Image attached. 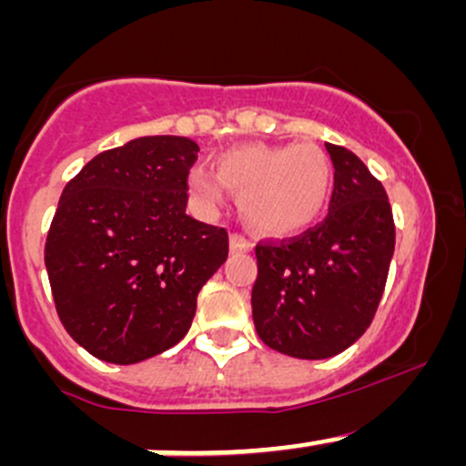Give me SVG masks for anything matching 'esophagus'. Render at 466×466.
I'll use <instances>...</instances> for the list:
<instances>
[{
    "mask_svg": "<svg viewBox=\"0 0 466 466\" xmlns=\"http://www.w3.org/2000/svg\"><path fill=\"white\" fill-rule=\"evenodd\" d=\"M229 243H232V250H238V252H248L252 250V241L248 237H243V234L234 232L232 237H229Z\"/></svg>",
    "mask_w": 466,
    "mask_h": 466,
    "instance_id": "obj_1",
    "label": "esophagus"
}]
</instances>
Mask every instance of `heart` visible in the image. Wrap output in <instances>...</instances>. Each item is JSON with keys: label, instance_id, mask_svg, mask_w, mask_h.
Segmentation results:
<instances>
[{"label": "heart", "instance_id": "b5f03b06", "mask_svg": "<svg viewBox=\"0 0 466 466\" xmlns=\"http://www.w3.org/2000/svg\"><path fill=\"white\" fill-rule=\"evenodd\" d=\"M216 168L218 177L198 167L187 176L196 207L218 209L225 185L241 196L246 218L272 234H290L311 225L331 187V164L316 144L241 146L225 153Z\"/></svg>", "mask_w": 466, "mask_h": 466}]
</instances>
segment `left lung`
Here are the masks:
<instances>
[{"instance_id":"left-lung-1","label":"left lung","mask_w":466,"mask_h":466,"mask_svg":"<svg viewBox=\"0 0 466 466\" xmlns=\"http://www.w3.org/2000/svg\"><path fill=\"white\" fill-rule=\"evenodd\" d=\"M333 162L329 214L293 238L257 243L252 320L270 350L320 360L354 345L377 313L394 252L383 185L345 146Z\"/></svg>"}]
</instances>
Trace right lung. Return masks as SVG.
I'll list each match as a JSON object with an SVG mask.
<instances>
[{"label": "right lung", "mask_w": 466, "mask_h": 466, "mask_svg": "<svg viewBox=\"0 0 466 466\" xmlns=\"http://www.w3.org/2000/svg\"><path fill=\"white\" fill-rule=\"evenodd\" d=\"M198 144L155 135L98 153L67 182L45 243L56 311L96 359L133 365L189 331L228 229L187 216Z\"/></svg>", "instance_id": "add662e5"}]
</instances>
